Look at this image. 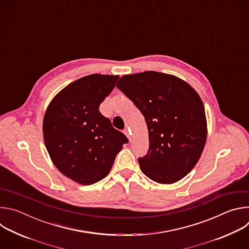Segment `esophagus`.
<instances>
[{"mask_svg": "<svg viewBox=\"0 0 249 249\" xmlns=\"http://www.w3.org/2000/svg\"><path fill=\"white\" fill-rule=\"evenodd\" d=\"M124 134L127 136V138H128L130 141L132 140V133L130 132L129 129H125V130H124Z\"/></svg>", "mask_w": 249, "mask_h": 249, "instance_id": "esophagus-1", "label": "esophagus"}]
</instances>
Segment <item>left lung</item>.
Returning <instances> with one entry per match:
<instances>
[{"label": "left lung", "mask_w": 249, "mask_h": 249, "mask_svg": "<svg viewBox=\"0 0 249 249\" xmlns=\"http://www.w3.org/2000/svg\"><path fill=\"white\" fill-rule=\"evenodd\" d=\"M116 87L133 101L148 126V154L138 159L142 172L162 184L183 178L199 160L207 139L199 94L186 82L154 71L123 76Z\"/></svg>", "instance_id": "left-lung-1"}]
</instances>
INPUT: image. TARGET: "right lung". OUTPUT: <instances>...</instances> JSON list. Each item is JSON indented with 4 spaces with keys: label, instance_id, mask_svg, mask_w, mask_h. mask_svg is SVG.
I'll return each instance as SVG.
<instances>
[{
    "label": "right lung",
    "instance_id": "1",
    "mask_svg": "<svg viewBox=\"0 0 249 249\" xmlns=\"http://www.w3.org/2000/svg\"><path fill=\"white\" fill-rule=\"evenodd\" d=\"M119 76L94 74L62 89L44 115L43 136L55 166L72 180L93 184L108 174L127 137L113 128L99 105Z\"/></svg>",
    "mask_w": 249,
    "mask_h": 249
}]
</instances>
